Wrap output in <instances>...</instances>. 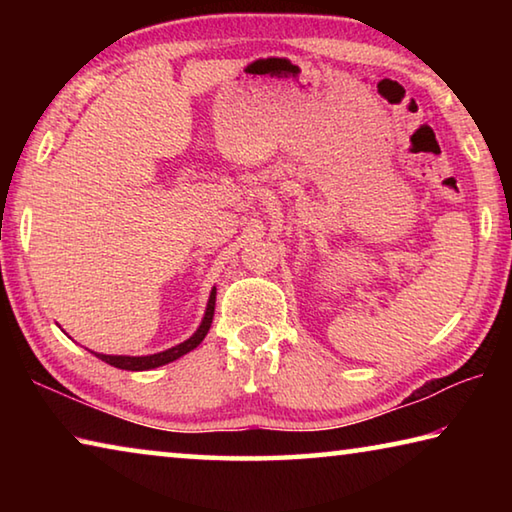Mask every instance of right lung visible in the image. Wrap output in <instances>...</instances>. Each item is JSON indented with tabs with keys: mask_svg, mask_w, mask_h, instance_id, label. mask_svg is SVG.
<instances>
[{
	"mask_svg": "<svg viewBox=\"0 0 512 512\" xmlns=\"http://www.w3.org/2000/svg\"><path fill=\"white\" fill-rule=\"evenodd\" d=\"M214 302H216V289H212L210 293V300H207V307H205V316L201 320V325H198L196 332L189 336L187 341L173 345L169 350H162V352H155V354H146V357H128V354H99L94 352V357H99L101 361L110 363V366H115L119 370H153V368H160L164 363H171L183 357V354L192 352L194 348L201 345V341L205 339V334L210 332V325H212V316H214Z\"/></svg>",
	"mask_w": 512,
	"mask_h": 512,
	"instance_id": "obj_1",
	"label": "right lung"
}]
</instances>
